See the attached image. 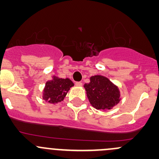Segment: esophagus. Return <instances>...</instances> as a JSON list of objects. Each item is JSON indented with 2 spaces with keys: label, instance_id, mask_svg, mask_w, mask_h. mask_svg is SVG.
Listing matches in <instances>:
<instances>
[{
  "label": "esophagus",
  "instance_id": "esophagus-1",
  "mask_svg": "<svg viewBox=\"0 0 159 159\" xmlns=\"http://www.w3.org/2000/svg\"><path fill=\"white\" fill-rule=\"evenodd\" d=\"M75 84H76L77 87H82V82H76L75 83Z\"/></svg>",
  "mask_w": 159,
  "mask_h": 159
}]
</instances>
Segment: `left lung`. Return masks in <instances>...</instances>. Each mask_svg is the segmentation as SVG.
I'll list each match as a JSON object with an SVG mask.
<instances>
[{"label":"left lung","mask_w":159,"mask_h":159,"mask_svg":"<svg viewBox=\"0 0 159 159\" xmlns=\"http://www.w3.org/2000/svg\"><path fill=\"white\" fill-rule=\"evenodd\" d=\"M84 87L89 102L97 110L112 109L121 100L119 88L103 75L91 76Z\"/></svg>","instance_id":"obj_1"}]
</instances>
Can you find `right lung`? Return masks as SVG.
<instances>
[{
    "mask_svg": "<svg viewBox=\"0 0 159 159\" xmlns=\"http://www.w3.org/2000/svg\"><path fill=\"white\" fill-rule=\"evenodd\" d=\"M74 85L69 78H61L54 75L52 80L46 82L43 99L52 104H56L64 100L70 88Z\"/></svg>",
    "mask_w": 159,
    "mask_h": 159,
    "instance_id": "right-lung-1",
    "label": "right lung"
}]
</instances>
